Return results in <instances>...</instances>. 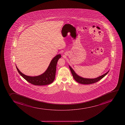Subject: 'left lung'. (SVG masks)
Returning <instances> with one entry per match:
<instances>
[{
	"instance_id": "left-lung-1",
	"label": "left lung",
	"mask_w": 125,
	"mask_h": 125,
	"mask_svg": "<svg viewBox=\"0 0 125 125\" xmlns=\"http://www.w3.org/2000/svg\"><path fill=\"white\" fill-rule=\"evenodd\" d=\"M69 67L70 69L71 70V72L72 73V75L73 76V78L74 79V80L78 83L83 84H90L96 83L105 77L109 71H108L106 73H105L104 74H103L102 75L100 76L99 77H97L96 78H94V79L84 78L78 75V74H77V73L74 72V70L69 65Z\"/></svg>"
}]
</instances>
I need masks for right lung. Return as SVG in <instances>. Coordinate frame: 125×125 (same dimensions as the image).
Returning <instances> with one entry per match:
<instances>
[{"label":"right lung","instance_id":"add662e5","mask_svg":"<svg viewBox=\"0 0 125 125\" xmlns=\"http://www.w3.org/2000/svg\"><path fill=\"white\" fill-rule=\"evenodd\" d=\"M61 57L60 54H57L52 59L47 70L43 74L35 77L26 75L20 71L17 66L16 68L19 73L27 82L31 84L36 85H47L53 82L55 77L56 71L57 63L59 58Z\"/></svg>","mask_w":125,"mask_h":125}]
</instances>
